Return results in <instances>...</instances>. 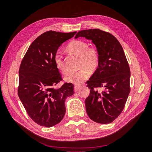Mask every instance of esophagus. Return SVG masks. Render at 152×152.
I'll use <instances>...</instances> for the list:
<instances>
[{
	"instance_id": "34e87169",
	"label": "esophagus",
	"mask_w": 152,
	"mask_h": 152,
	"mask_svg": "<svg viewBox=\"0 0 152 152\" xmlns=\"http://www.w3.org/2000/svg\"><path fill=\"white\" fill-rule=\"evenodd\" d=\"M79 89H80V87H77V86H75L74 87V91L75 92V93H77V92L79 91Z\"/></svg>"
}]
</instances>
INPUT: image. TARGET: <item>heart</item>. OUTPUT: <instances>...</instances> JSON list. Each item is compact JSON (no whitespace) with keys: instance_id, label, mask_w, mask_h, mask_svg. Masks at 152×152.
I'll return each instance as SVG.
<instances>
[{"instance_id":"heart-1","label":"heart","mask_w":152,"mask_h":152,"mask_svg":"<svg viewBox=\"0 0 152 152\" xmlns=\"http://www.w3.org/2000/svg\"><path fill=\"white\" fill-rule=\"evenodd\" d=\"M69 52L74 54L80 58L79 67L81 68L77 72H72L65 77V80L68 83L80 86L89 79L90 71L96 70L99 64V55L97 49L89 46L85 41L77 40L69 44L67 47ZM54 63L57 70L65 74L67 68L64 61L61 52L57 51L53 58Z\"/></svg>"}]
</instances>
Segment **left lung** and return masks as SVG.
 I'll return each instance as SVG.
<instances>
[{
	"label": "left lung",
	"instance_id": "left-lung-1",
	"mask_svg": "<svg viewBox=\"0 0 152 152\" xmlns=\"http://www.w3.org/2000/svg\"><path fill=\"white\" fill-rule=\"evenodd\" d=\"M92 40L99 55V64L87 81L90 95L86 99V112L99 124L113 122L121 113L130 93L131 72L123 48L108 32L99 29L84 30L75 38ZM102 87V93L95 89Z\"/></svg>",
	"mask_w": 152,
	"mask_h": 152
}]
</instances>
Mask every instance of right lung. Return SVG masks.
<instances>
[{
	"label": "right lung",
	"mask_w": 152,
	"mask_h": 152,
	"mask_svg": "<svg viewBox=\"0 0 152 152\" xmlns=\"http://www.w3.org/2000/svg\"><path fill=\"white\" fill-rule=\"evenodd\" d=\"M76 33L45 32L31 43L21 61L18 96L30 117L41 126L50 127L61 122L65 99L74 93L71 83L54 87L61 77L53 58L59 46Z\"/></svg>",
	"instance_id": "obj_1"
}]
</instances>
